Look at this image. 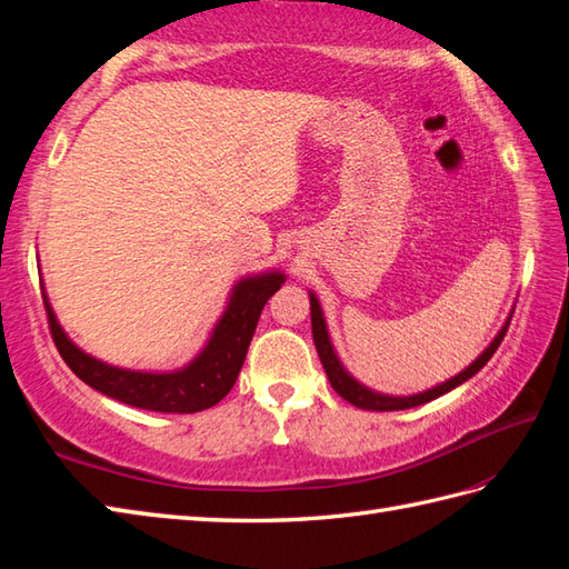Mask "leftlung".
Instances as JSON below:
<instances>
[{
	"label": "left lung",
	"instance_id": "left-lung-1",
	"mask_svg": "<svg viewBox=\"0 0 569 569\" xmlns=\"http://www.w3.org/2000/svg\"><path fill=\"white\" fill-rule=\"evenodd\" d=\"M310 320H312V340H316L320 361H322V367H325V373H328V379L332 383V389L340 393L345 401H349V403L357 406V408H365V410H406V408H416V406H422V403L432 401V398H440L447 391L457 389L459 383H465L467 379L475 377L479 369H485V365L493 357V352H497L506 330H509V325H511V320H506L501 332L493 337V342L485 349V352H481V357L477 361H471V365L462 373H457L455 379L445 381L440 386H435V389H430V391L416 393V396H386V393H377V391L367 389V386H361L357 379H352L345 371V367L340 365V359H337L335 349H332L330 335H328V325H325V318H322V308L318 303V298L312 296V293H310Z\"/></svg>",
	"mask_w": 569,
	"mask_h": 569
}]
</instances>
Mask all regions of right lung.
<instances>
[{
  "mask_svg": "<svg viewBox=\"0 0 569 569\" xmlns=\"http://www.w3.org/2000/svg\"><path fill=\"white\" fill-rule=\"evenodd\" d=\"M283 281L286 276L278 271L249 276L244 281H239L234 286L232 298H229L224 316L214 325L210 342L204 345L202 352L186 369L171 373L129 371L104 365V361L84 355L82 349L68 340V335L58 325L48 300L46 312L60 357L66 359L72 373L92 386L94 391L143 410H159V413H198V410L220 403L232 391L266 300L281 288Z\"/></svg>",
  "mask_w": 569,
  "mask_h": 569,
  "instance_id": "right-lung-1",
  "label": "right lung"
}]
</instances>
